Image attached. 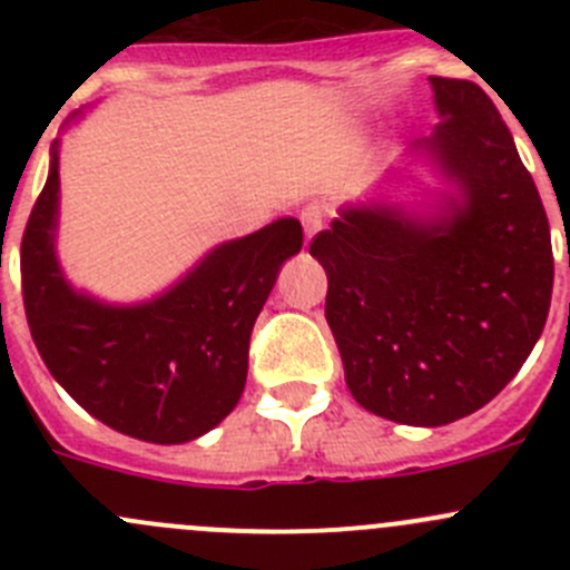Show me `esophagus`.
<instances>
[{
    "mask_svg": "<svg viewBox=\"0 0 570 570\" xmlns=\"http://www.w3.org/2000/svg\"><path fill=\"white\" fill-rule=\"evenodd\" d=\"M301 223H303V232H306V239H312L314 234L325 226V215H322L320 206H306L301 212Z\"/></svg>",
    "mask_w": 570,
    "mask_h": 570,
    "instance_id": "obj_1",
    "label": "esophagus"
}]
</instances>
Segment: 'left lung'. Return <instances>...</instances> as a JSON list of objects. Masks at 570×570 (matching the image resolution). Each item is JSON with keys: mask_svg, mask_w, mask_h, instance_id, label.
<instances>
[{"mask_svg": "<svg viewBox=\"0 0 570 570\" xmlns=\"http://www.w3.org/2000/svg\"><path fill=\"white\" fill-rule=\"evenodd\" d=\"M441 124L419 142L463 204L433 226L347 206L312 239L325 320L361 407L416 428L480 411L543 333L554 284L549 217L480 85L430 77Z\"/></svg>", "mask_w": 570, "mask_h": 570, "instance_id": "obj_1", "label": "left lung"}]
</instances>
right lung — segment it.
<instances>
[{"instance_id":"obj_1","label":"right lung","mask_w":570,"mask_h":570,"mask_svg":"<svg viewBox=\"0 0 570 570\" xmlns=\"http://www.w3.org/2000/svg\"><path fill=\"white\" fill-rule=\"evenodd\" d=\"M57 193L55 146L21 237V295L40 358L107 428L151 444L198 439L243 396L253 322L281 264L303 248L301 223L284 217L220 245L163 297L118 308L62 278Z\"/></svg>"}]
</instances>
